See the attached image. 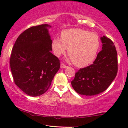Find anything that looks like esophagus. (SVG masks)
Masks as SVG:
<instances>
[{"label": "esophagus", "instance_id": "obj_1", "mask_svg": "<svg viewBox=\"0 0 128 128\" xmlns=\"http://www.w3.org/2000/svg\"><path fill=\"white\" fill-rule=\"evenodd\" d=\"M66 67H67V66L65 65V64H64V63H62V62L61 63V68H66Z\"/></svg>", "mask_w": 128, "mask_h": 128}]
</instances>
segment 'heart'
Returning a JSON list of instances; mask_svg holds the SVG:
<instances>
[{
	"instance_id": "b5f03b06",
	"label": "heart",
	"mask_w": 128,
	"mask_h": 128,
	"mask_svg": "<svg viewBox=\"0 0 128 128\" xmlns=\"http://www.w3.org/2000/svg\"><path fill=\"white\" fill-rule=\"evenodd\" d=\"M99 47L96 34L80 29L62 30L61 38H55L52 42L53 52L56 56L64 54L68 48L70 59L78 67H85L93 62Z\"/></svg>"
}]
</instances>
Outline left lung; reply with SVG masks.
<instances>
[{"mask_svg":"<svg viewBox=\"0 0 128 128\" xmlns=\"http://www.w3.org/2000/svg\"><path fill=\"white\" fill-rule=\"evenodd\" d=\"M101 40L102 50L93 64L79 69L71 82L73 89L80 94H99L108 88L117 76L118 61L114 42L105 36Z\"/></svg>","mask_w":128,"mask_h":128,"instance_id":"obj_1","label":"left lung"}]
</instances>
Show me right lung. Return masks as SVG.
<instances>
[{
    "mask_svg": "<svg viewBox=\"0 0 128 128\" xmlns=\"http://www.w3.org/2000/svg\"><path fill=\"white\" fill-rule=\"evenodd\" d=\"M48 24L32 26L16 40L10 64L14 83L26 94L38 96L49 89L60 67V61L51 53L52 40Z\"/></svg>",
    "mask_w": 128,
    "mask_h": 128,
    "instance_id": "1",
    "label": "right lung"
}]
</instances>
